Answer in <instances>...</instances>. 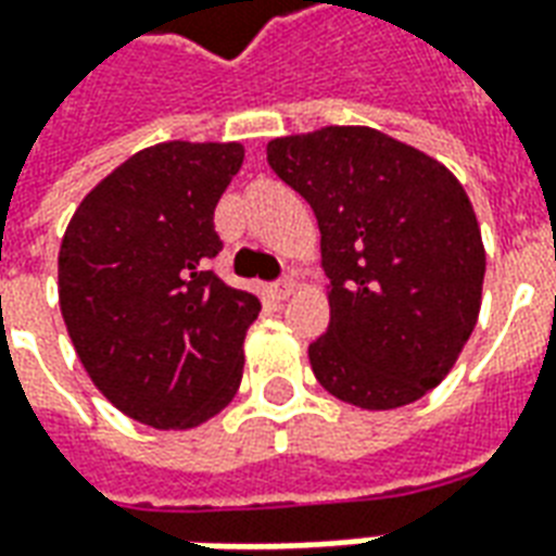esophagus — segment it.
<instances>
[{
  "instance_id": "obj_1",
  "label": "esophagus",
  "mask_w": 556,
  "mask_h": 556,
  "mask_svg": "<svg viewBox=\"0 0 556 556\" xmlns=\"http://www.w3.org/2000/svg\"><path fill=\"white\" fill-rule=\"evenodd\" d=\"M294 289H298V286H294V279L291 277H282L279 279V282H274V298L277 300H286V298H291V294H294Z\"/></svg>"
}]
</instances>
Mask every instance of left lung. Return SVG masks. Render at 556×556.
<instances>
[{"mask_svg": "<svg viewBox=\"0 0 556 556\" xmlns=\"http://www.w3.org/2000/svg\"><path fill=\"white\" fill-rule=\"evenodd\" d=\"M267 164L318 217L330 327L312 371L339 401L394 409L445 380L480 312L486 253L445 164L368 126L267 143Z\"/></svg>", "mask_w": 556, "mask_h": 556, "instance_id": "8db88e82", "label": "left lung"}]
</instances>
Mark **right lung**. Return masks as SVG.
<instances>
[{
	"label": "right lung",
	"instance_id": "obj_1",
	"mask_svg": "<svg viewBox=\"0 0 556 556\" xmlns=\"http://www.w3.org/2000/svg\"><path fill=\"white\" fill-rule=\"evenodd\" d=\"M241 143H155L123 162L70 220L59 300L85 371L111 404L155 430L208 421L238 392L256 294L208 262L215 205Z\"/></svg>",
	"mask_w": 556,
	"mask_h": 556
}]
</instances>
